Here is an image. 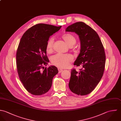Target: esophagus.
Masks as SVG:
<instances>
[{"label": "esophagus", "mask_w": 121, "mask_h": 121, "mask_svg": "<svg viewBox=\"0 0 121 121\" xmlns=\"http://www.w3.org/2000/svg\"><path fill=\"white\" fill-rule=\"evenodd\" d=\"M58 73H61V72H63V70L62 69H60V68H58Z\"/></svg>", "instance_id": "obj_1"}]
</instances>
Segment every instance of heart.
Instances as JSON below:
<instances>
[{
    "instance_id": "b5f03b06",
    "label": "heart",
    "mask_w": 121,
    "mask_h": 121,
    "mask_svg": "<svg viewBox=\"0 0 121 121\" xmlns=\"http://www.w3.org/2000/svg\"><path fill=\"white\" fill-rule=\"evenodd\" d=\"M62 38L70 47H73L77 42L76 37L73 34L70 33L64 34L62 36ZM54 41V39L51 38L48 40L47 43L46 50L49 53H51L53 50ZM73 60V57L71 55L57 54L52 57L51 61L52 64L60 68H65L69 66Z\"/></svg>"
}]
</instances>
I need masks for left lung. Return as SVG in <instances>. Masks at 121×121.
<instances>
[{"instance_id":"8db88e82","label":"left lung","mask_w":121,"mask_h":121,"mask_svg":"<svg viewBox=\"0 0 121 121\" xmlns=\"http://www.w3.org/2000/svg\"><path fill=\"white\" fill-rule=\"evenodd\" d=\"M65 30L78 35L81 48L74 65L83 67L78 72L72 70L69 87L77 95H87L95 89L103 76L106 61L104 48L96 32L83 22H76Z\"/></svg>"}]
</instances>
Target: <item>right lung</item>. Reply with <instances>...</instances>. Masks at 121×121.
<instances>
[{
    "label": "right lung",
    "mask_w": 121,
    "mask_h": 121,
    "mask_svg": "<svg viewBox=\"0 0 121 121\" xmlns=\"http://www.w3.org/2000/svg\"><path fill=\"white\" fill-rule=\"evenodd\" d=\"M61 26L35 25L26 31L21 39L16 53L17 72L25 89L33 95L48 92L53 77L58 73L55 66L47 68L44 65L49 62L46 55L49 38Z\"/></svg>",
    "instance_id": "right-lung-1"
}]
</instances>
